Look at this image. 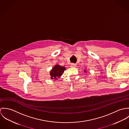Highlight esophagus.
<instances>
[{
	"instance_id": "esophagus-1",
	"label": "esophagus",
	"mask_w": 129,
	"mask_h": 129,
	"mask_svg": "<svg viewBox=\"0 0 129 129\" xmlns=\"http://www.w3.org/2000/svg\"><path fill=\"white\" fill-rule=\"evenodd\" d=\"M76 64H74V63H72V64H71V67L72 68H75V67H76Z\"/></svg>"
}]
</instances>
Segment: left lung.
Listing matches in <instances>:
<instances>
[{
	"mask_svg": "<svg viewBox=\"0 0 129 129\" xmlns=\"http://www.w3.org/2000/svg\"><path fill=\"white\" fill-rule=\"evenodd\" d=\"M84 71L85 73H86V70H84Z\"/></svg>",
	"mask_w": 129,
	"mask_h": 129,
	"instance_id": "1",
	"label": "left lung"
}]
</instances>
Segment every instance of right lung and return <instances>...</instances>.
<instances>
[{
	"label": "right lung",
	"instance_id": "right-lung-1",
	"mask_svg": "<svg viewBox=\"0 0 129 129\" xmlns=\"http://www.w3.org/2000/svg\"><path fill=\"white\" fill-rule=\"evenodd\" d=\"M66 70L65 67L56 64L50 72L51 78L52 79H57L62 75Z\"/></svg>",
	"mask_w": 129,
	"mask_h": 129
}]
</instances>
